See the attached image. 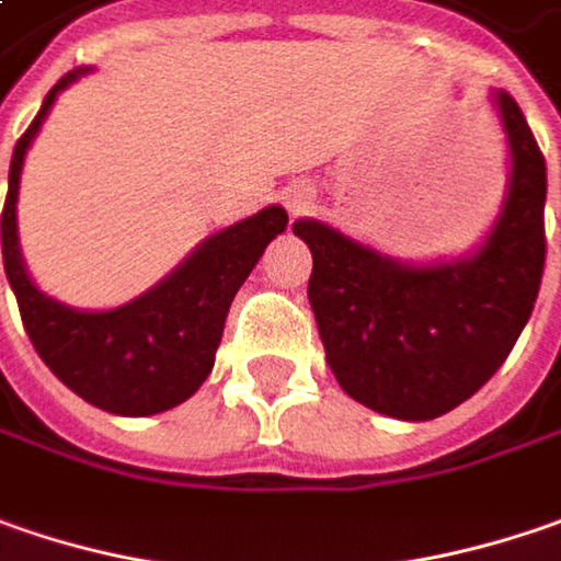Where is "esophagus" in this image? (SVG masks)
Returning a JSON list of instances; mask_svg holds the SVG:
<instances>
[{"instance_id": "34e87169", "label": "esophagus", "mask_w": 561, "mask_h": 561, "mask_svg": "<svg viewBox=\"0 0 561 561\" xmlns=\"http://www.w3.org/2000/svg\"><path fill=\"white\" fill-rule=\"evenodd\" d=\"M284 205H287V210H294V214L306 210L309 205H312V188H306V185H294V188H287Z\"/></svg>"}]
</instances>
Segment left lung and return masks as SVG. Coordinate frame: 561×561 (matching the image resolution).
Wrapping results in <instances>:
<instances>
[{"label":"left lung","mask_w":561,"mask_h":561,"mask_svg":"<svg viewBox=\"0 0 561 561\" xmlns=\"http://www.w3.org/2000/svg\"><path fill=\"white\" fill-rule=\"evenodd\" d=\"M512 176L486 242L455 262L404 265L319 220H296L312 252L309 302L324 359L353 401L394 420H435L505 363L547 265V160L512 94H492Z\"/></svg>","instance_id":"left-lung-1"}]
</instances>
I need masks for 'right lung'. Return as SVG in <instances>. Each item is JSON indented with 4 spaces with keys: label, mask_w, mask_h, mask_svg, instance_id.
Here are the masks:
<instances>
[{
    "label": "right lung",
    "mask_w": 561,
    "mask_h": 561,
    "mask_svg": "<svg viewBox=\"0 0 561 561\" xmlns=\"http://www.w3.org/2000/svg\"><path fill=\"white\" fill-rule=\"evenodd\" d=\"M88 71L71 69L62 75L14 145L0 220L2 262L24 331L53 376L106 413L151 416L183 404L208 378L230 302L259 265L267 242L287 230V210L271 205L214 233L170 277L119 309L81 312L41 294L18 249L14 205L21 167L56 94Z\"/></svg>",
    "instance_id": "right-lung-1"
}]
</instances>
